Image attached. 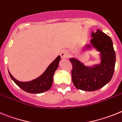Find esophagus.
<instances>
[{
    "instance_id": "obj_1",
    "label": "esophagus",
    "mask_w": 122,
    "mask_h": 122,
    "mask_svg": "<svg viewBox=\"0 0 122 122\" xmlns=\"http://www.w3.org/2000/svg\"><path fill=\"white\" fill-rule=\"evenodd\" d=\"M60 56H61V57L62 58H67V56H68L67 51L66 50H63L60 53Z\"/></svg>"
}]
</instances>
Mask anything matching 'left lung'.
<instances>
[{"mask_svg": "<svg viewBox=\"0 0 122 122\" xmlns=\"http://www.w3.org/2000/svg\"><path fill=\"white\" fill-rule=\"evenodd\" d=\"M91 43L100 51L101 62L92 68L86 67L76 59H71L72 80L74 86L81 90L93 92L109 82L114 72L115 52L112 39L102 30L93 32ZM88 46L90 47V45Z\"/></svg>", "mask_w": 122, "mask_h": 122, "instance_id": "left-lung-1", "label": "left lung"}]
</instances>
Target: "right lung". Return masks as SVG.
<instances>
[{
    "instance_id": "1",
    "label": "right lung",
    "mask_w": 122,
    "mask_h": 122,
    "mask_svg": "<svg viewBox=\"0 0 122 122\" xmlns=\"http://www.w3.org/2000/svg\"><path fill=\"white\" fill-rule=\"evenodd\" d=\"M61 60L60 56H58L49 65L42 76L37 79L30 81L22 82L16 80L8 71L9 75L15 83L20 88L25 92L29 93H41L49 90L51 87L53 81V75L55 71L58 67V64Z\"/></svg>"
}]
</instances>
